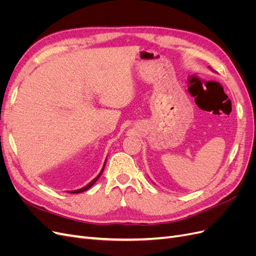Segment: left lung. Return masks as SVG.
Wrapping results in <instances>:
<instances>
[{"mask_svg": "<svg viewBox=\"0 0 256 256\" xmlns=\"http://www.w3.org/2000/svg\"><path fill=\"white\" fill-rule=\"evenodd\" d=\"M209 68H210V67H209ZM210 69H212V68H210Z\"/></svg>", "mask_w": 256, "mask_h": 256, "instance_id": "8db88e82", "label": "left lung"}]
</instances>
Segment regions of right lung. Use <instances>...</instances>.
<instances>
[{"mask_svg":"<svg viewBox=\"0 0 256 256\" xmlns=\"http://www.w3.org/2000/svg\"><path fill=\"white\" fill-rule=\"evenodd\" d=\"M106 161H104V166H102V171H100V173L94 178V180H92L90 184H88L86 186H85V187H83V188H81V189H78V190H72V191H67V192H69V193H80V192H84V191H86V190H88L92 184H94L97 180H98V178L102 176V172H104V166H106Z\"/></svg>","mask_w":256,"mask_h":256,"instance_id":"obj_1","label":"right lung"}]
</instances>
